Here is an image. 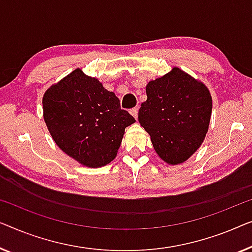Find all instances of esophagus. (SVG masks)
Listing matches in <instances>:
<instances>
[{
  "mask_svg": "<svg viewBox=\"0 0 252 252\" xmlns=\"http://www.w3.org/2000/svg\"><path fill=\"white\" fill-rule=\"evenodd\" d=\"M138 111H139V107H133V108L130 111L131 115H132L134 119L138 118Z\"/></svg>",
  "mask_w": 252,
  "mask_h": 252,
  "instance_id": "34e87169",
  "label": "esophagus"
}]
</instances>
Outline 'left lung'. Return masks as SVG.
I'll return each instance as SVG.
<instances>
[{
	"label": "left lung",
	"mask_w": 252,
	"mask_h": 252,
	"mask_svg": "<svg viewBox=\"0 0 252 252\" xmlns=\"http://www.w3.org/2000/svg\"><path fill=\"white\" fill-rule=\"evenodd\" d=\"M147 100L138 113L140 126L169 164L185 162L197 151L208 132L212 98L203 83L173 67L146 86Z\"/></svg>",
	"instance_id": "1"
}]
</instances>
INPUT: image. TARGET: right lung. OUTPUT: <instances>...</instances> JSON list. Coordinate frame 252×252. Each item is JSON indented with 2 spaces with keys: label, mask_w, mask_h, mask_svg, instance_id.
<instances>
[{
  "label": "right lung",
  "mask_w": 252,
  "mask_h": 252,
  "mask_svg": "<svg viewBox=\"0 0 252 252\" xmlns=\"http://www.w3.org/2000/svg\"><path fill=\"white\" fill-rule=\"evenodd\" d=\"M43 118L52 139L67 155L89 168L113 161L126 126L136 122L114 92L76 68L43 95Z\"/></svg>",
  "instance_id": "obj_1"
}]
</instances>
